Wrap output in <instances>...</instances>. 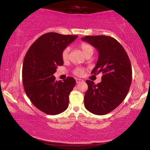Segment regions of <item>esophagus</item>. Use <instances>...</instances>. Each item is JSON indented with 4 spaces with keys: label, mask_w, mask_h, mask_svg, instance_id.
Masks as SVG:
<instances>
[{
    "label": "esophagus",
    "mask_w": 150,
    "mask_h": 150,
    "mask_svg": "<svg viewBox=\"0 0 150 150\" xmlns=\"http://www.w3.org/2000/svg\"><path fill=\"white\" fill-rule=\"evenodd\" d=\"M82 82H83V79H76V83H80Z\"/></svg>",
    "instance_id": "esophagus-1"
}]
</instances>
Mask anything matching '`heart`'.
I'll return each mask as SVG.
<instances>
[{"mask_svg": "<svg viewBox=\"0 0 150 150\" xmlns=\"http://www.w3.org/2000/svg\"><path fill=\"white\" fill-rule=\"evenodd\" d=\"M79 46L80 49L82 51L83 54H84L86 57L88 56V55H91V56H92V55L94 53V48L92 45L88 44V43L82 42L81 43ZM69 51V47H66L65 49L63 50V52L62 53V57L63 61H66L68 59ZM83 73H84V69H83V68L78 67L76 68L74 70V74L77 76H82L83 75Z\"/></svg>", "mask_w": 150, "mask_h": 150, "instance_id": "1", "label": "heart"}]
</instances>
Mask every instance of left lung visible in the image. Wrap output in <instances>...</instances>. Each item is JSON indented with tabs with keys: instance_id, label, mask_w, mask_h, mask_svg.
<instances>
[{
	"instance_id": "obj_1",
	"label": "left lung",
	"mask_w": 150,
	"mask_h": 150,
	"mask_svg": "<svg viewBox=\"0 0 150 150\" xmlns=\"http://www.w3.org/2000/svg\"><path fill=\"white\" fill-rule=\"evenodd\" d=\"M95 47L98 58L92 72L103 73L101 82L95 85L87 80L88 90L84 96L87 110L104 115L122 103L129 91L132 71L128 54L120 43L106 35H86L81 38Z\"/></svg>"
}]
</instances>
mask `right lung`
<instances>
[{"label": "right lung", "instance_id": "1", "mask_svg": "<svg viewBox=\"0 0 150 150\" xmlns=\"http://www.w3.org/2000/svg\"><path fill=\"white\" fill-rule=\"evenodd\" d=\"M77 35L55 32L43 34L28 50L22 66V81L28 97L47 115H56L69 106V96L76 81L71 77L55 81L57 66L63 65L62 53Z\"/></svg>", "mask_w": 150, "mask_h": 150}]
</instances>
